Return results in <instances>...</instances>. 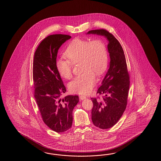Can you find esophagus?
Listing matches in <instances>:
<instances>
[{
	"label": "esophagus",
	"instance_id": "esophagus-1",
	"mask_svg": "<svg viewBox=\"0 0 161 161\" xmlns=\"http://www.w3.org/2000/svg\"><path fill=\"white\" fill-rule=\"evenodd\" d=\"M79 98H80V100H83V99H85L86 98V97L84 96H79Z\"/></svg>",
	"mask_w": 161,
	"mask_h": 161
}]
</instances>
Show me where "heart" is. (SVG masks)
Instances as JSON below:
<instances>
[{
    "label": "heart",
    "mask_w": 161,
    "mask_h": 161,
    "mask_svg": "<svg viewBox=\"0 0 161 161\" xmlns=\"http://www.w3.org/2000/svg\"><path fill=\"white\" fill-rule=\"evenodd\" d=\"M64 55L67 58L56 60L58 74L65 79H70L73 64L79 63L82 73L69 83V90L73 93L88 94L96 84V75H102L107 68L108 52L106 42L99 38L91 41L75 38L69 44Z\"/></svg>",
    "instance_id": "obj_1"
}]
</instances>
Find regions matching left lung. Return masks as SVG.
<instances>
[{
  "instance_id": "obj_1",
  "label": "left lung",
  "mask_w": 161,
  "mask_h": 161,
  "mask_svg": "<svg viewBox=\"0 0 161 161\" xmlns=\"http://www.w3.org/2000/svg\"><path fill=\"white\" fill-rule=\"evenodd\" d=\"M87 34L103 36L109 41V69L97 92L103 97L91 98L92 123L101 129H108L118 122L126 109L130 75L123 49L113 34L103 29L89 31Z\"/></svg>"
}]
</instances>
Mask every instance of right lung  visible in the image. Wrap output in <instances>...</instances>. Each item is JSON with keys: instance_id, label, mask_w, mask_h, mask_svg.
Returning <instances> with one entry per match:
<instances>
[{"instance_id": "1", "label": "right lung", "mask_w": 161, "mask_h": 161, "mask_svg": "<svg viewBox=\"0 0 161 161\" xmlns=\"http://www.w3.org/2000/svg\"><path fill=\"white\" fill-rule=\"evenodd\" d=\"M71 37L66 34L49 35L41 41L34 53V98L43 121L58 133L71 127L72 110L79 102L78 96L61 98L66 89L56 67L58 49Z\"/></svg>"}]
</instances>
